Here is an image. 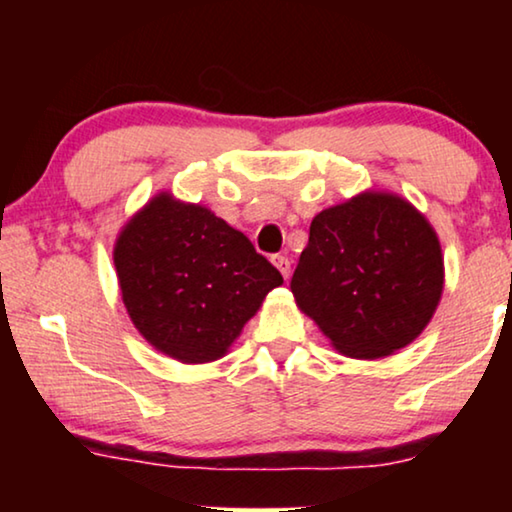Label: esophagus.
I'll list each match as a JSON object with an SVG mask.
<instances>
[{"label":"esophagus","instance_id":"34e87169","mask_svg":"<svg viewBox=\"0 0 512 512\" xmlns=\"http://www.w3.org/2000/svg\"><path fill=\"white\" fill-rule=\"evenodd\" d=\"M272 263H275V268L282 272L284 279L291 275V261L286 256H272Z\"/></svg>","mask_w":512,"mask_h":512}]
</instances>
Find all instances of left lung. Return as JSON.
I'll return each instance as SVG.
<instances>
[{"label":"left lung","mask_w":512,"mask_h":512,"mask_svg":"<svg viewBox=\"0 0 512 512\" xmlns=\"http://www.w3.org/2000/svg\"><path fill=\"white\" fill-rule=\"evenodd\" d=\"M291 291L335 349L380 359L410 345L436 312L440 242L410 202L363 193L314 216Z\"/></svg>","instance_id":"left-lung-1"}]
</instances>
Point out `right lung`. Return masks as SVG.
I'll return each instance as SVG.
<instances>
[{
    "mask_svg": "<svg viewBox=\"0 0 512 512\" xmlns=\"http://www.w3.org/2000/svg\"><path fill=\"white\" fill-rule=\"evenodd\" d=\"M114 263L132 324L184 363L226 354L268 291L284 282L240 230L167 193L123 228Z\"/></svg>",
    "mask_w": 512,
    "mask_h": 512,
    "instance_id": "add662e5",
    "label": "right lung"
}]
</instances>
